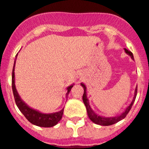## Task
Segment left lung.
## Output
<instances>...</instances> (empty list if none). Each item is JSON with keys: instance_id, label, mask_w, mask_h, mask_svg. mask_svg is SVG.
Returning a JSON list of instances; mask_svg holds the SVG:
<instances>
[{"instance_id": "left-lung-1", "label": "left lung", "mask_w": 149, "mask_h": 149, "mask_svg": "<svg viewBox=\"0 0 149 149\" xmlns=\"http://www.w3.org/2000/svg\"><path fill=\"white\" fill-rule=\"evenodd\" d=\"M125 51H126V54H128L129 55L131 56L132 59H134V56H133V54L131 51H128L127 49L124 48ZM81 85L84 87V94H83V97L82 99L83 101H84V104L86 107V109H87V115H88L89 118H90V120L92 121L93 122V123H96V124L98 125H101V126H110V125L114 124V123H118L120 120H123V118H126V116L127 115V114L129 113V112L131 109L132 107L133 104H134V101H135L136 96H137V87H136L135 91H134V96L133 98L132 101L130 104L129 107L126 109V110L123 112L120 115L117 117H113V118H105V117H102L100 116V115H98L97 114H95L93 111L92 110L91 107H90V104H89V101L87 98V93H86V87L84 84H81Z\"/></svg>"}]
</instances>
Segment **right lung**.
<instances>
[{
	"label": "right lung",
	"mask_w": 149,
	"mask_h": 149,
	"mask_svg": "<svg viewBox=\"0 0 149 149\" xmlns=\"http://www.w3.org/2000/svg\"><path fill=\"white\" fill-rule=\"evenodd\" d=\"M16 55V57H17ZM15 65L13 67V70H12V91H13L14 98H15V103H16L17 106L19 108L20 112L23 114L26 118L29 120L30 123L32 124L36 125V126H40V127H52L57 124L58 122L62 119V115H63L64 109L59 112H55V113L51 114H43L41 112L36 111L34 109H31L27 106L24 102L21 100L20 95H18L17 92L16 88H15ZM73 85H70L67 88L68 93L67 95H68L69 92L70 91Z\"/></svg>",
	"instance_id": "obj_1"
}]
</instances>
